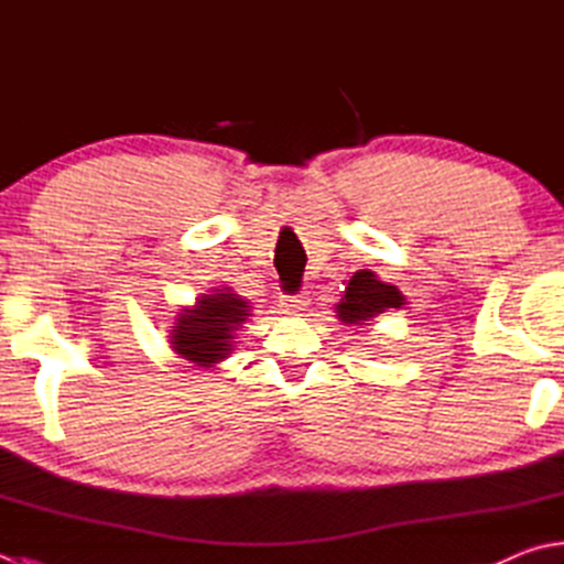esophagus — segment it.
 <instances>
[{"label": "esophagus", "mask_w": 564, "mask_h": 564, "mask_svg": "<svg viewBox=\"0 0 564 564\" xmlns=\"http://www.w3.org/2000/svg\"><path fill=\"white\" fill-rule=\"evenodd\" d=\"M282 306L286 314H302V312H306V306H310V294L302 292V294L282 296Z\"/></svg>", "instance_id": "1"}]
</instances>
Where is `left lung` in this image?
<instances>
[{"instance_id": "obj_1", "label": "left lung", "mask_w": 564, "mask_h": 564, "mask_svg": "<svg viewBox=\"0 0 564 564\" xmlns=\"http://www.w3.org/2000/svg\"><path fill=\"white\" fill-rule=\"evenodd\" d=\"M402 304L408 302L395 284L380 282L378 274L370 270H358L348 280L341 302L336 304V316L346 326H364L373 322L382 312L400 310Z\"/></svg>"}]
</instances>
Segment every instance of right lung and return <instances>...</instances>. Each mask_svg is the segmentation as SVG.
I'll use <instances>...</instances> for the list:
<instances>
[{"mask_svg": "<svg viewBox=\"0 0 564 564\" xmlns=\"http://www.w3.org/2000/svg\"><path fill=\"white\" fill-rule=\"evenodd\" d=\"M200 294L194 306L176 312L169 328V344L178 358L198 368H214L236 350V332L250 316V302L242 300L230 286Z\"/></svg>", "mask_w": 564, "mask_h": 564, "instance_id": "1", "label": "right lung"}]
</instances>
